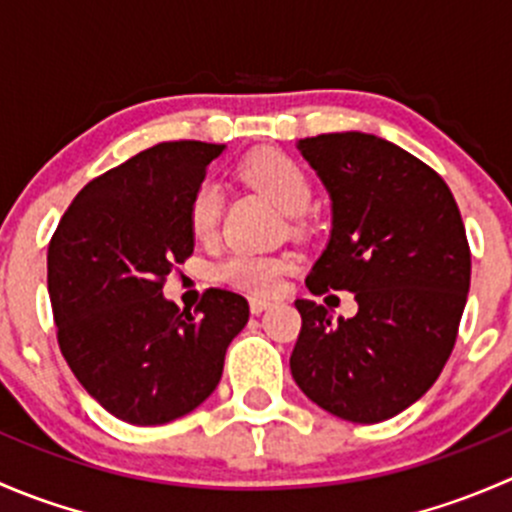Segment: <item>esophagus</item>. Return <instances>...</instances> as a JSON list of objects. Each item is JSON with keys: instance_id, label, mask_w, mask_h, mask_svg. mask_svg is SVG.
Segmentation results:
<instances>
[{"instance_id": "obj_1", "label": "esophagus", "mask_w": 512, "mask_h": 512, "mask_svg": "<svg viewBox=\"0 0 512 512\" xmlns=\"http://www.w3.org/2000/svg\"><path fill=\"white\" fill-rule=\"evenodd\" d=\"M267 307H272L270 299H262V297H252V299H250V312H252V314L265 312Z\"/></svg>"}]
</instances>
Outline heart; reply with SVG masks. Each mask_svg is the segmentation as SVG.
Instances as JSON below:
<instances>
[{"mask_svg": "<svg viewBox=\"0 0 512 512\" xmlns=\"http://www.w3.org/2000/svg\"><path fill=\"white\" fill-rule=\"evenodd\" d=\"M242 178L275 200L277 208L287 215L307 213L312 205L314 188L302 165L285 153L262 151L250 156L240 168ZM220 210H223V188L218 180L203 178L195 185L188 203V225L193 237L210 240L218 230ZM292 270L289 257L252 255V252H232L215 267L218 280L225 285L250 294H272L280 287L282 277Z\"/></svg>", "mask_w": 512, "mask_h": 512, "instance_id": "obj_1", "label": "heart"}]
</instances>
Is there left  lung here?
Segmentation results:
<instances>
[{
	"mask_svg": "<svg viewBox=\"0 0 512 512\" xmlns=\"http://www.w3.org/2000/svg\"><path fill=\"white\" fill-rule=\"evenodd\" d=\"M297 148L332 198V235L307 287L354 292L359 312L334 322L324 304L297 299L289 369L329 414L386 421L431 389L456 344L471 287L461 210L436 170L379 136L322 133Z\"/></svg>",
	"mask_w": 512,
	"mask_h": 512,
	"instance_id": "1",
	"label": "left lung"
}]
</instances>
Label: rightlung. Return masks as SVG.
I'll return each instance as SVG.
<instances>
[{"instance_id": "add662e5", "label": "right lung", "mask_w": 512, "mask_h": 512, "mask_svg": "<svg viewBox=\"0 0 512 512\" xmlns=\"http://www.w3.org/2000/svg\"><path fill=\"white\" fill-rule=\"evenodd\" d=\"M225 146L170 141L98 175L49 242V297L61 354L116 418L158 426L198 409L250 319L242 294L210 287L195 312L163 297L193 255L188 203Z\"/></svg>"}]
</instances>
